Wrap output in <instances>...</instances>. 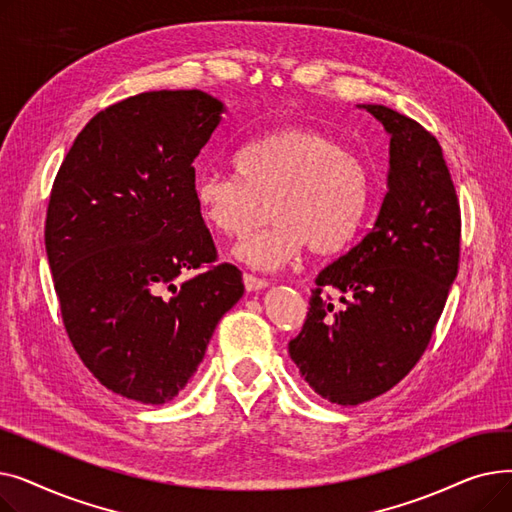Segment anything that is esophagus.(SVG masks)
<instances>
[{
  "instance_id": "34e87169",
  "label": "esophagus",
  "mask_w": 512,
  "mask_h": 512,
  "mask_svg": "<svg viewBox=\"0 0 512 512\" xmlns=\"http://www.w3.org/2000/svg\"><path fill=\"white\" fill-rule=\"evenodd\" d=\"M242 282H245L247 292H257V290H261V288L267 286V282H265L263 278H257V276H253V274H245V276H242Z\"/></svg>"
}]
</instances>
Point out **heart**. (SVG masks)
Returning a JSON list of instances; mask_svg holds the SVG:
<instances>
[{
    "label": "heart",
    "mask_w": 512,
    "mask_h": 512,
    "mask_svg": "<svg viewBox=\"0 0 512 512\" xmlns=\"http://www.w3.org/2000/svg\"><path fill=\"white\" fill-rule=\"evenodd\" d=\"M232 166L236 178L197 176L195 203L201 220L228 238L245 236L270 203L274 224L234 249L253 270H278L305 247L336 253L359 232L369 176L363 161L328 134L284 126L240 147Z\"/></svg>",
    "instance_id": "obj_1"
}]
</instances>
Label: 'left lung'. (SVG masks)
<instances>
[{
  "label": "left lung",
  "mask_w": 512,
  "mask_h": 512,
  "mask_svg": "<svg viewBox=\"0 0 512 512\" xmlns=\"http://www.w3.org/2000/svg\"><path fill=\"white\" fill-rule=\"evenodd\" d=\"M357 107L390 137L388 191L371 230L315 278L305 326L288 342L305 382L342 407L388 392L415 367L461 251L459 199L436 137L386 105ZM321 287L343 292L338 308Z\"/></svg>",
  "instance_id": "obj_1"
}]
</instances>
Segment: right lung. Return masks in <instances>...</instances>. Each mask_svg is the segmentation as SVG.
I'll return each mask as SVG.
<instances>
[{
	"label": "right lung",
	"instance_id": "obj_1",
	"mask_svg": "<svg viewBox=\"0 0 512 512\" xmlns=\"http://www.w3.org/2000/svg\"><path fill=\"white\" fill-rule=\"evenodd\" d=\"M226 105L203 91H151L99 112L51 188L45 251L68 338L95 378L164 405L193 378L242 274L215 261L193 161Z\"/></svg>",
	"mask_w": 512,
	"mask_h": 512
}]
</instances>
